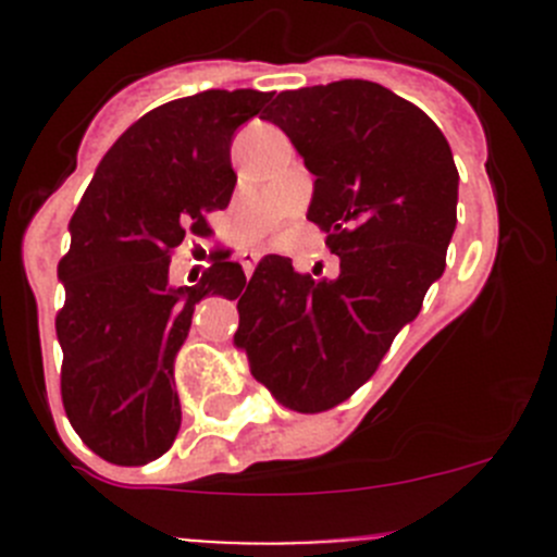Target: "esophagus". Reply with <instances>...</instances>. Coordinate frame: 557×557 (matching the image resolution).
<instances>
[{"label": "esophagus", "instance_id": "1", "mask_svg": "<svg viewBox=\"0 0 557 557\" xmlns=\"http://www.w3.org/2000/svg\"><path fill=\"white\" fill-rule=\"evenodd\" d=\"M243 269H245L247 277H250L252 269H256V256H252V252H245V256H243Z\"/></svg>", "mask_w": 557, "mask_h": 557}]
</instances>
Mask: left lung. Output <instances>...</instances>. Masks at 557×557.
Returning a JSON list of instances; mask_svg holds the SVG:
<instances>
[{"instance_id": "1", "label": "left lung", "mask_w": 557, "mask_h": 557, "mask_svg": "<svg viewBox=\"0 0 557 557\" xmlns=\"http://www.w3.org/2000/svg\"><path fill=\"white\" fill-rule=\"evenodd\" d=\"M263 117L314 174L307 218L339 256V277L312 280L288 258H261L237 301L234 342L283 407L314 414L377 372L445 272L458 170L440 126L380 83L283 91Z\"/></svg>"}]
</instances>
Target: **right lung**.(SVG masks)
I'll return each instance as SVG.
<instances>
[{
  "instance_id": "right-lung-1",
  "label": "right lung",
  "mask_w": 557,
  "mask_h": 557,
  "mask_svg": "<svg viewBox=\"0 0 557 557\" xmlns=\"http://www.w3.org/2000/svg\"><path fill=\"white\" fill-rule=\"evenodd\" d=\"M269 94L201 91L145 112L104 153L70 221L55 314L66 418L99 458L143 466L180 431L174 358L205 296H239L247 277L228 252L190 288H170L174 247L210 237L228 207L234 132Z\"/></svg>"
}]
</instances>
